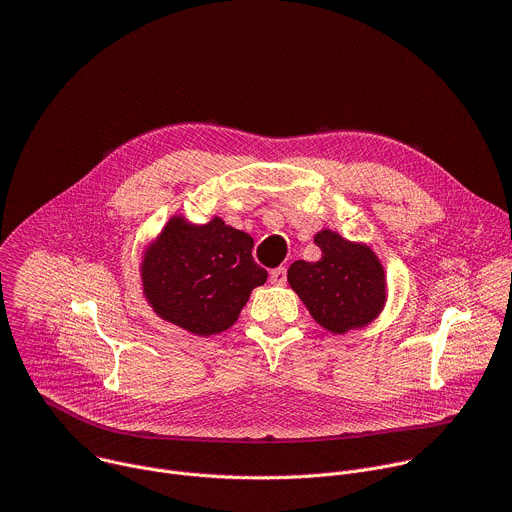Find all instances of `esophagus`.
<instances>
[{
    "label": "esophagus",
    "mask_w": 512,
    "mask_h": 512,
    "mask_svg": "<svg viewBox=\"0 0 512 512\" xmlns=\"http://www.w3.org/2000/svg\"><path fill=\"white\" fill-rule=\"evenodd\" d=\"M270 282L274 284V286H284L286 284V268H274L272 272H270Z\"/></svg>",
    "instance_id": "34e87169"
}]
</instances>
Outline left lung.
Masks as SVG:
<instances>
[{
  "mask_svg": "<svg viewBox=\"0 0 512 512\" xmlns=\"http://www.w3.org/2000/svg\"><path fill=\"white\" fill-rule=\"evenodd\" d=\"M315 244L319 262L296 260L288 268V284L327 331L343 335L367 327L385 304V272L367 244L349 242L333 230H321Z\"/></svg>",
  "mask_w": 512,
  "mask_h": 512,
  "instance_id": "left-lung-1",
  "label": "left lung"
}]
</instances>
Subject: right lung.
Instances as JSON below:
<instances>
[{
  "instance_id": "right-lung-1",
  "label": "right lung",
  "mask_w": 512,
  "mask_h": 512,
  "mask_svg": "<svg viewBox=\"0 0 512 512\" xmlns=\"http://www.w3.org/2000/svg\"><path fill=\"white\" fill-rule=\"evenodd\" d=\"M254 240L222 218L195 226L173 216L141 262L143 294L167 323L210 337L230 329L268 272L252 258Z\"/></svg>"
}]
</instances>
